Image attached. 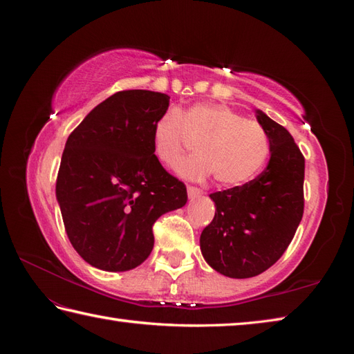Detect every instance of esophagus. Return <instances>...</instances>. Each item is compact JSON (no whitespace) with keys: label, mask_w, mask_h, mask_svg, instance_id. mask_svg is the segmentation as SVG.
<instances>
[{"label":"esophagus","mask_w":354,"mask_h":354,"mask_svg":"<svg viewBox=\"0 0 354 354\" xmlns=\"http://www.w3.org/2000/svg\"><path fill=\"white\" fill-rule=\"evenodd\" d=\"M187 195L190 199H194V198H198L202 195V190L195 186H187Z\"/></svg>","instance_id":"1"}]
</instances>
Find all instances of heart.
<instances>
[{"label":"heart","instance_id":"b5f03b06","mask_svg":"<svg viewBox=\"0 0 354 354\" xmlns=\"http://www.w3.org/2000/svg\"><path fill=\"white\" fill-rule=\"evenodd\" d=\"M199 152L180 167L189 178L214 174L226 187L242 186L264 165L269 137L264 128L224 104L198 103L185 111L169 109L152 127V149L159 162L174 168L194 142Z\"/></svg>","mask_w":354,"mask_h":354}]
</instances>
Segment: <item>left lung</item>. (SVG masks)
I'll list each match as a JSON object with an SVG mask.
<instances>
[{"label": "left lung", "instance_id": "1", "mask_svg": "<svg viewBox=\"0 0 354 354\" xmlns=\"http://www.w3.org/2000/svg\"><path fill=\"white\" fill-rule=\"evenodd\" d=\"M269 137L263 173L211 194L216 216L201 233V251L214 270L245 279L266 272L291 243L304 212V156L286 128L257 111Z\"/></svg>", "mask_w": 354, "mask_h": 354}]
</instances>
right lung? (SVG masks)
<instances>
[{
    "mask_svg": "<svg viewBox=\"0 0 354 354\" xmlns=\"http://www.w3.org/2000/svg\"><path fill=\"white\" fill-rule=\"evenodd\" d=\"M168 104L162 93L118 91L68 137L56 198L75 251L100 270L140 266L153 250L155 221L186 205V186L152 149V127Z\"/></svg>",
    "mask_w": 354,
    "mask_h": 354,
    "instance_id": "obj_1",
    "label": "right lung"
}]
</instances>
